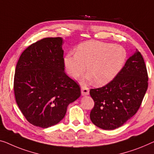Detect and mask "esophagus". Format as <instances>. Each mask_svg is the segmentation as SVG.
Returning a JSON list of instances; mask_svg holds the SVG:
<instances>
[{
	"mask_svg": "<svg viewBox=\"0 0 154 154\" xmlns=\"http://www.w3.org/2000/svg\"><path fill=\"white\" fill-rule=\"evenodd\" d=\"M81 91H82V95H88L89 94V88L88 87L82 86L81 88Z\"/></svg>",
	"mask_w": 154,
	"mask_h": 154,
	"instance_id": "obj_1",
	"label": "esophagus"
}]
</instances>
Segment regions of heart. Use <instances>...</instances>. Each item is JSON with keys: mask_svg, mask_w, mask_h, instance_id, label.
Wrapping results in <instances>:
<instances>
[{"mask_svg": "<svg viewBox=\"0 0 154 154\" xmlns=\"http://www.w3.org/2000/svg\"><path fill=\"white\" fill-rule=\"evenodd\" d=\"M125 48L97 41H89L78 45L76 53L69 52L63 59L66 72L72 79L81 77L86 72L87 79L102 86L118 75L127 59Z\"/></svg>", "mask_w": 154, "mask_h": 154, "instance_id": "b5f03b06", "label": "heart"}]
</instances>
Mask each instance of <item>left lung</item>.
<instances>
[{"instance_id": "left-lung-1", "label": "left lung", "mask_w": 154, "mask_h": 154, "mask_svg": "<svg viewBox=\"0 0 154 154\" xmlns=\"http://www.w3.org/2000/svg\"><path fill=\"white\" fill-rule=\"evenodd\" d=\"M147 88L145 63L136 50L111 82L90 90L95 102L90 113L92 122L104 130L122 126L138 111Z\"/></svg>"}]
</instances>
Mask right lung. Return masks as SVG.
I'll return each mask as SVG.
<instances>
[{
    "label": "right lung",
    "instance_id": "right-lung-1",
    "mask_svg": "<svg viewBox=\"0 0 154 154\" xmlns=\"http://www.w3.org/2000/svg\"><path fill=\"white\" fill-rule=\"evenodd\" d=\"M61 37H47L29 45L16 66L15 100L26 120L48 128L65 116L70 103L81 95L80 86L64 71Z\"/></svg>",
    "mask_w": 154,
    "mask_h": 154
}]
</instances>
